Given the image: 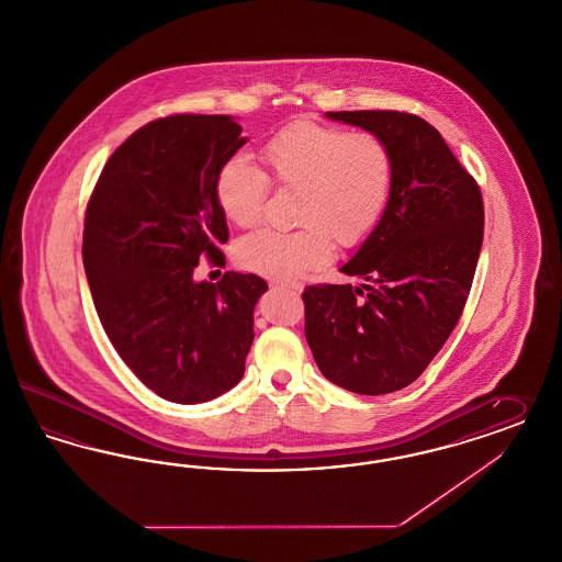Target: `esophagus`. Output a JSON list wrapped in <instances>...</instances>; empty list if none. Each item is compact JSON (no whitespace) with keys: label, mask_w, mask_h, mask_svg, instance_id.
<instances>
[{"label":"esophagus","mask_w":562,"mask_h":562,"mask_svg":"<svg viewBox=\"0 0 562 562\" xmlns=\"http://www.w3.org/2000/svg\"><path fill=\"white\" fill-rule=\"evenodd\" d=\"M272 288H290L291 291H300L302 288H300V283H271Z\"/></svg>","instance_id":"esophagus-1"}]
</instances>
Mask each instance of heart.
Returning <instances> with one entry per match:
<instances>
[{"label": "heart", "instance_id": "obj_1", "mask_svg": "<svg viewBox=\"0 0 562 562\" xmlns=\"http://www.w3.org/2000/svg\"><path fill=\"white\" fill-rule=\"evenodd\" d=\"M262 156L277 186L297 189L293 223L300 227L241 237L235 258L246 271L293 279L329 260L331 239L353 248L376 229L395 175L394 154L379 135L297 123L272 135ZM214 195L227 221L250 227L265 209L269 177L248 158L233 156L216 175Z\"/></svg>", "mask_w": 562, "mask_h": 562}]
</instances>
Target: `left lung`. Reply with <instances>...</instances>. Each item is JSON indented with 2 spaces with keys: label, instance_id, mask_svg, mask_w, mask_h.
<instances>
[{
  "label": "left lung",
  "instance_id": "obj_1",
  "mask_svg": "<svg viewBox=\"0 0 562 562\" xmlns=\"http://www.w3.org/2000/svg\"><path fill=\"white\" fill-rule=\"evenodd\" d=\"M325 116L379 135L394 154L395 175L376 229L339 269L362 283L302 293L306 341L335 385L392 394L420 376L457 327L483 244V200L439 131L415 114Z\"/></svg>",
  "mask_w": 562,
  "mask_h": 562
}]
</instances>
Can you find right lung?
Here are the masks:
<instances>
[{"mask_svg": "<svg viewBox=\"0 0 562 562\" xmlns=\"http://www.w3.org/2000/svg\"><path fill=\"white\" fill-rule=\"evenodd\" d=\"M248 142L233 116L177 114L135 131L91 193L83 265L108 339L151 392L200 404L235 387L254 341L258 274L195 281L229 239L214 186Z\"/></svg>", "mask_w": 562, "mask_h": 562, "instance_id": "1", "label": "right lung"}]
</instances>
